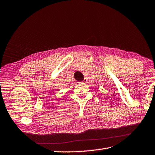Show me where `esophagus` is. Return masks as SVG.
<instances>
[{
	"label": "esophagus",
	"mask_w": 155,
	"mask_h": 155,
	"mask_svg": "<svg viewBox=\"0 0 155 155\" xmlns=\"http://www.w3.org/2000/svg\"><path fill=\"white\" fill-rule=\"evenodd\" d=\"M87 78H84V80L82 81V83H87Z\"/></svg>",
	"instance_id": "1"
}]
</instances>
